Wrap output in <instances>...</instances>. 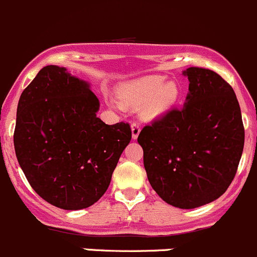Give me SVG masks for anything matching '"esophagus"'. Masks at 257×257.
I'll return each mask as SVG.
<instances>
[{"label": "esophagus", "instance_id": "1", "mask_svg": "<svg viewBox=\"0 0 257 257\" xmlns=\"http://www.w3.org/2000/svg\"><path fill=\"white\" fill-rule=\"evenodd\" d=\"M131 131H132V139L136 140L139 137L140 132H141V125H140L137 121H134L131 125Z\"/></svg>", "mask_w": 257, "mask_h": 257}]
</instances>
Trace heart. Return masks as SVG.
I'll use <instances>...</instances> for the list:
<instances>
[{
  "label": "heart",
  "instance_id": "obj_1",
  "mask_svg": "<svg viewBox=\"0 0 257 257\" xmlns=\"http://www.w3.org/2000/svg\"><path fill=\"white\" fill-rule=\"evenodd\" d=\"M178 95V85L173 81L165 83V78L160 75L136 79L118 89L121 104L128 107L142 106V116L148 120L167 113L176 104Z\"/></svg>",
  "mask_w": 257,
  "mask_h": 257
}]
</instances>
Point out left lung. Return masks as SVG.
<instances>
[{"label": "left lung", "instance_id": "obj_1", "mask_svg": "<svg viewBox=\"0 0 257 257\" xmlns=\"http://www.w3.org/2000/svg\"><path fill=\"white\" fill-rule=\"evenodd\" d=\"M189 91L139 135L151 187L168 204L193 209L223 195L244 150L241 111L231 86L215 71H183Z\"/></svg>", "mask_w": 257, "mask_h": 257}]
</instances>
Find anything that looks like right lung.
Here are the masks:
<instances>
[{"instance_id": "add662e5", "label": "right lung", "mask_w": 257, "mask_h": 257, "mask_svg": "<svg viewBox=\"0 0 257 257\" xmlns=\"http://www.w3.org/2000/svg\"><path fill=\"white\" fill-rule=\"evenodd\" d=\"M89 83L47 65L23 90L13 135L18 163L39 197L65 210L96 203L131 141L127 122L106 125Z\"/></svg>"}]
</instances>
